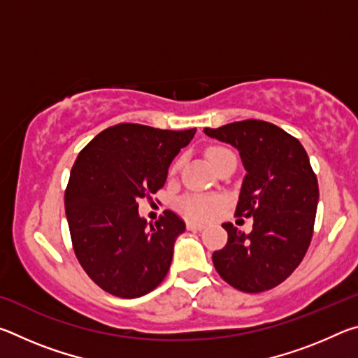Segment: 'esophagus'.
Masks as SVG:
<instances>
[{
    "label": "esophagus",
    "mask_w": 358,
    "mask_h": 358,
    "mask_svg": "<svg viewBox=\"0 0 358 358\" xmlns=\"http://www.w3.org/2000/svg\"><path fill=\"white\" fill-rule=\"evenodd\" d=\"M187 230H202L205 226L203 224H197V222H186Z\"/></svg>",
    "instance_id": "esophagus-1"
}]
</instances>
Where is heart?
I'll list each match as a JSON object with an SVG mask.
<instances>
[{"label": "heart", "mask_w": 358, "mask_h": 358, "mask_svg": "<svg viewBox=\"0 0 358 358\" xmlns=\"http://www.w3.org/2000/svg\"><path fill=\"white\" fill-rule=\"evenodd\" d=\"M230 153H232V151L224 147H211L207 150V157L210 159L211 164L215 166L221 157L227 156ZM178 166H180V161L175 162L171 169V172L172 173L177 172ZM220 205L221 202L217 201V199H211L205 196H187L178 202L180 210L183 211L186 216L192 217V220H208V217L213 216L215 211L220 208Z\"/></svg>", "instance_id": "b5f03b06"}]
</instances>
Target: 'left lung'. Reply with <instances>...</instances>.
I'll list each match as a JSON object with an SVG mask.
<instances>
[{"instance_id":"left-lung-1","label":"left lung","mask_w":358,"mask_h":358,"mask_svg":"<svg viewBox=\"0 0 358 358\" xmlns=\"http://www.w3.org/2000/svg\"><path fill=\"white\" fill-rule=\"evenodd\" d=\"M203 132L238 150L246 175L235 215L254 220L250 234L222 224L229 238L213 252L215 268L241 292L273 289L300 265L313 238L319 186L310 157L295 137L266 121Z\"/></svg>"}]
</instances>
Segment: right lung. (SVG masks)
<instances>
[{
	"label": "right lung",
	"mask_w": 358,
	"mask_h": 358,
	"mask_svg": "<svg viewBox=\"0 0 358 358\" xmlns=\"http://www.w3.org/2000/svg\"><path fill=\"white\" fill-rule=\"evenodd\" d=\"M194 134L196 128L121 123L78 153L64 194L66 217L78 262L106 292L137 299L166 278L186 226L171 210L148 224L137 201L164 186L169 166Z\"/></svg>",
	"instance_id": "obj_1"
}]
</instances>
